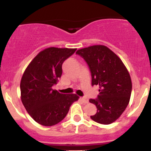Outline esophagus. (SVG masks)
Wrapping results in <instances>:
<instances>
[{
  "label": "esophagus",
  "mask_w": 151,
  "mask_h": 151,
  "mask_svg": "<svg viewBox=\"0 0 151 151\" xmlns=\"http://www.w3.org/2000/svg\"><path fill=\"white\" fill-rule=\"evenodd\" d=\"M81 101H82L83 102H84V104H88V103H89V100H88V99L86 98V97H82V98H81Z\"/></svg>",
  "instance_id": "esophagus-1"
}]
</instances>
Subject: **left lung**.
Instances as JSON below:
<instances>
[{"instance_id": "8db88e82", "label": "left lung", "mask_w": 151, "mask_h": 151, "mask_svg": "<svg viewBox=\"0 0 151 151\" xmlns=\"http://www.w3.org/2000/svg\"><path fill=\"white\" fill-rule=\"evenodd\" d=\"M89 65L91 84L99 86L96 99H89L97 112L91 119L99 124H110L121 116L130 101L131 76L119 57L106 46L97 45L78 50Z\"/></svg>"}]
</instances>
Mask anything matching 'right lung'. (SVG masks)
<instances>
[{"label": "right lung", "instance_id": "1", "mask_svg": "<svg viewBox=\"0 0 151 151\" xmlns=\"http://www.w3.org/2000/svg\"><path fill=\"white\" fill-rule=\"evenodd\" d=\"M76 48H46L40 52L25 69L20 81L21 101L36 122L52 126L63 120L74 101L75 93L64 94L52 89L61 77L64 61Z\"/></svg>", "mask_w": 151, "mask_h": 151}]
</instances>
